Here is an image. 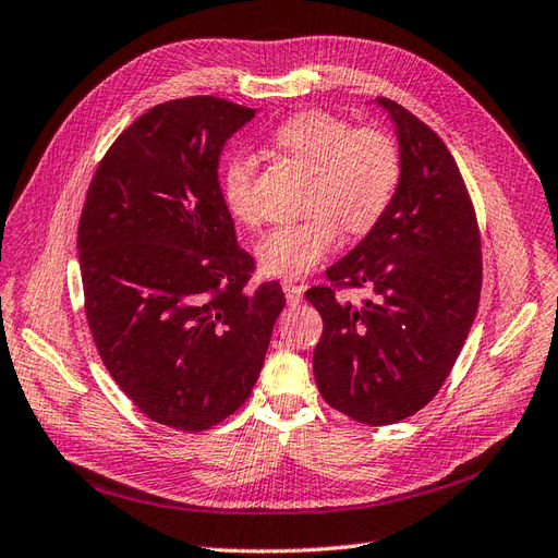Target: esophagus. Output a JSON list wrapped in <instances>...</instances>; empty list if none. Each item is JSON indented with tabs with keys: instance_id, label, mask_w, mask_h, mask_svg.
<instances>
[{
	"instance_id": "esophagus-1",
	"label": "esophagus",
	"mask_w": 558,
	"mask_h": 558,
	"mask_svg": "<svg viewBox=\"0 0 558 558\" xmlns=\"http://www.w3.org/2000/svg\"><path fill=\"white\" fill-rule=\"evenodd\" d=\"M282 292L284 299H288V304H299L301 299H304V284H296L292 280H282Z\"/></svg>"
}]
</instances>
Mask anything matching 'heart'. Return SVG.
I'll use <instances>...</instances> for the list:
<instances>
[{
  "instance_id": "b5f03b06",
  "label": "heart",
  "mask_w": 558,
  "mask_h": 558,
  "mask_svg": "<svg viewBox=\"0 0 558 558\" xmlns=\"http://www.w3.org/2000/svg\"><path fill=\"white\" fill-rule=\"evenodd\" d=\"M274 145L311 172L304 219L270 229L257 245L270 276L301 278L320 266L341 243V227L372 231L395 201L402 158L395 142L376 129H353L327 111H301L278 125ZM257 158L233 154L221 170V196L235 219H262Z\"/></svg>"
}]
</instances>
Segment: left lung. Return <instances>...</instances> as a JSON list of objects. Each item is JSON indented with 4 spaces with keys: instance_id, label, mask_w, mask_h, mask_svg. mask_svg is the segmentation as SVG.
<instances>
[{
    "instance_id": "obj_1",
    "label": "left lung",
    "mask_w": 558,
    "mask_h": 558,
    "mask_svg": "<svg viewBox=\"0 0 558 558\" xmlns=\"http://www.w3.org/2000/svg\"><path fill=\"white\" fill-rule=\"evenodd\" d=\"M400 137L395 201L364 241L327 268L306 299L323 315L313 374L323 400L348 418L392 425L444 386L482 294V238L451 151L409 109L378 98ZM369 287L375 299L338 292Z\"/></svg>"
}]
</instances>
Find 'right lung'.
I'll return each mask as SVG.
<instances>
[{"instance_id":"obj_1","label":"right lung","mask_w":558,"mask_h":558,"mask_svg":"<svg viewBox=\"0 0 558 558\" xmlns=\"http://www.w3.org/2000/svg\"><path fill=\"white\" fill-rule=\"evenodd\" d=\"M257 114L213 95L145 111L107 149L78 219L86 320L117 386L147 418L203 433L241 407L284 306L245 292L217 178L227 140Z\"/></svg>"}]
</instances>
